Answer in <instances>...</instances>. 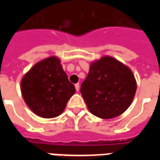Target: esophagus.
<instances>
[{"mask_svg":"<svg viewBox=\"0 0 160 160\" xmlns=\"http://www.w3.org/2000/svg\"><path fill=\"white\" fill-rule=\"evenodd\" d=\"M75 89H76L77 92L80 90V85L79 84H75Z\"/></svg>","mask_w":160,"mask_h":160,"instance_id":"obj_1","label":"esophagus"}]
</instances>
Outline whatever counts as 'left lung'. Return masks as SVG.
Wrapping results in <instances>:
<instances>
[{
  "label": "left lung",
  "instance_id": "obj_1",
  "mask_svg": "<svg viewBox=\"0 0 160 160\" xmlns=\"http://www.w3.org/2000/svg\"><path fill=\"white\" fill-rule=\"evenodd\" d=\"M132 71L111 56L92 62L80 92L92 114L102 119L117 118L129 107L136 92Z\"/></svg>",
  "mask_w": 160,
  "mask_h": 160
}]
</instances>
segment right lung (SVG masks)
I'll use <instances>...</instances> for the list:
<instances>
[{
    "label": "right lung",
    "mask_w": 160,
    "mask_h": 160,
    "mask_svg": "<svg viewBox=\"0 0 160 160\" xmlns=\"http://www.w3.org/2000/svg\"><path fill=\"white\" fill-rule=\"evenodd\" d=\"M23 98L38 117L53 118L65 110L67 103L75 92L56 56L36 63L20 82Z\"/></svg>",
    "instance_id": "right-lung-1"
}]
</instances>
